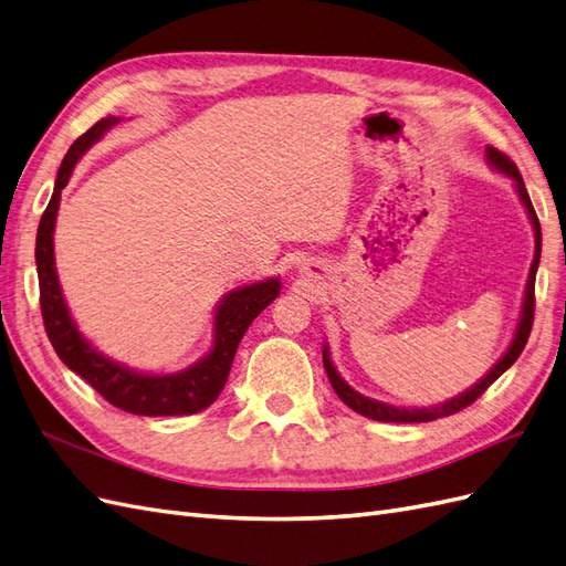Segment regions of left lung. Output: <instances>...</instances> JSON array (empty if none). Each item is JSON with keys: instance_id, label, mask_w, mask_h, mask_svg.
<instances>
[{"instance_id": "left-lung-1", "label": "left lung", "mask_w": 566, "mask_h": 566, "mask_svg": "<svg viewBox=\"0 0 566 566\" xmlns=\"http://www.w3.org/2000/svg\"><path fill=\"white\" fill-rule=\"evenodd\" d=\"M485 155H488V163L495 167L497 171L506 174V177L514 179L516 184V191H518V198L521 202H524V208L531 217V224H533V231H535V255H533V263H531V272H528V282H526V292H524V306H521V317H518V325H516V335L510 344V349H506V354L497 360L495 366H492V370L485 375V378L481 382H475L473 387H469L467 392H461L452 399H447L442 403H434V407H423V409H403V407H392V403H382V401H375V399H368L364 395H358L354 387H349L344 382L342 375L337 373V368L332 366L329 360V352L327 346L323 349V364H325V370H327V378L332 382V387H335L337 397L346 403V407L354 409L356 413L366 416V418H373V421H382V423H428V421H434V418H444V416H452L461 409H467L469 403H473L478 397H481L485 389L495 382L500 375L510 368L514 360L521 356V352H524V346L528 342V335H531V327H533V311H535V272H538V263H541V222H538V214H535L533 210V202L528 198V191L524 186V179H521V174L516 169V165L512 163L510 157H506L504 153H500L497 148H485Z\"/></svg>"}]
</instances>
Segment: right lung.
Segmentation results:
<instances>
[{
	"label": "right lung",
	"mask_w": 566,
	"mask_h": 566,
	"mask_svg": "<svg viewBox=\"0 0 566 566\" xmlns=\"http://www.w3.org/2000/svg\"><path fill=\"white\" fill-rule=\"evenodd\" d=\"M117 117L99 119L91 126L76 143L71 145L62 159V167L56 171L54 193L50 198L48 210L42 212L35 241V263H38V282H40V308L42 323L54 346L56 356L74 370L76 375L97 389L112 407L136 416H188L208 409L210 403L220 397L222 387L229 378L231 360L239 349V342L245 329L263 313L270 303L280 296V280H265L258 284H245L229 292L214 313V342L208 356H202L198 364L188 366L181 373L169 375H145L117 360L107 358L93 349L91 342L85 339L74 317H71L66 301L62 296L60 280H56L54 268V222L56 210H60L62 188L69 184L71 171H74L78 157L91 148L93 143L105 136V132Z\"/></svg>",
	"instance_id": "right-lung-1"
}]
</instances>
